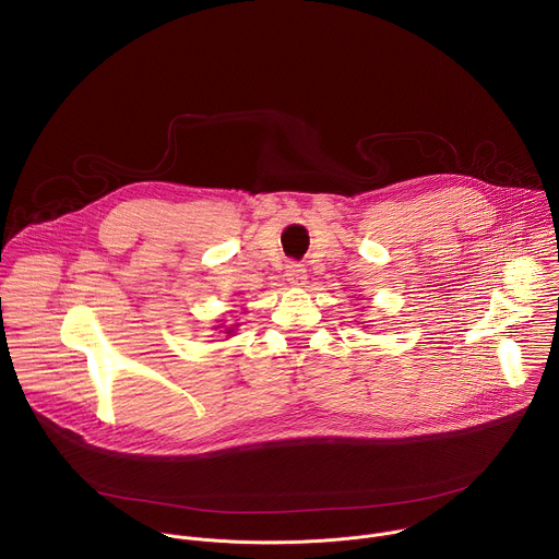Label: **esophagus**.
<instances>
[{
	"label": "esophagus",
	"mask_w": 559,
	"mask_h": 559,
	"mask_svg": "<svg viewBox=\"0 0 559 559\" xmlns=\"http://www.w3.org/2000/svg\"><path fill=\"white\" fill-rule=\"evenodd\" d=\"M287 281H289V285H296V287H302L305 283H307V270H305V265H300V263H292V265H287Z\"/></svg>",
	"instance_id": "obj_1"
}]
</instances>
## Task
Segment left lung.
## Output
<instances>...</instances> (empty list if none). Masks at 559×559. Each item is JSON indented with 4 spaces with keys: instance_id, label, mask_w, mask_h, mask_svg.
<instances>
[{
    "instance_id": "8db88e82",
    "label": "left lung",
    "mask_w": 559,
    "mask_h": 559,
    "mask_svg": "<svg viewBox=\"0 0 559 559\" xmlns=\"http://www.w3.org/2000/svg\"><path fill=\"white\" fill-rule=\"evenodd\" d=\"M367 323H369V321H367ZM360 325H362V323H360ZM367 328H369V325H365V330H367Z\"/></svg>"
}]
</instances>
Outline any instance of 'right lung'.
<instances>
[{"label":"right lung","mask_w":559,"mask_h":559,"mask_svg":"<svg viewBox=\"0 0 559 559\" xmlns=\"http://www.w3.org/2000/svg\"><path fill=\"white\" fill-rule=\"evenodd\" d=\"M234 313H246V307H241V311H234ZM231 321H234V323H227L225 318H221V321H216V325H214L212 330H216L218 334H225V341H227V338L236 336V330H238V325H241V323H236V321H238L236 316H231Z\"/></svg>","instance_id":"1"}]
</instances>
